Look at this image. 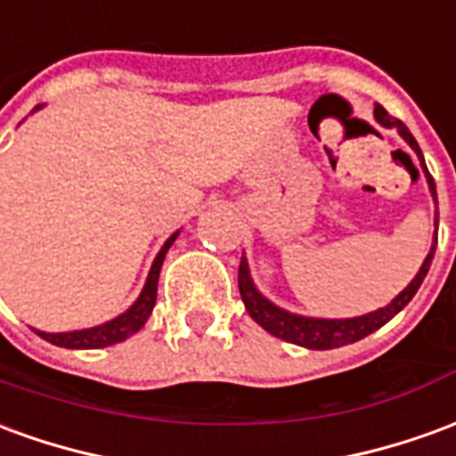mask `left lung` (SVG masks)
Returning <instances> with one entry per match:
<instances>
[{
  "label": "left lung",
  "mask_w": 456,
  "mask_h": 456,
  "mask_svg": "<svg viewBox=\"0 0 456 456\" xmlns=\"http://www.w3.org/2000/svg\"><path fill=\"white\" fill-rule=\"evenodd\" d=\"M373 115H376V119L383 127H395L400 137L410 144V150L418 154L419 167H422L425 176H428L429 193H432V199L437 203V189H435V182H432L428 167H425V159H422V151H419L415 137L410 134L408 127L398 118H390L388 112L380 108V105H376ZM435 228H437V213H435ZM435 248H437V240H432L428 257H425V263L418 270V274L412 277V282L388 306H380V309L370 312V314L354 316V319H314V316L292 314V312H287L282 306L273 305L255 287L253 277H250V267H248L245 257H240V267H238V289H240V297H243L248 314L253 316L265 331H270L273 337L282 338V341L297 344V346L326 351V348H338L346 346V344H354V341H361L368 334L378 331L383 324H388L390 319L398 314L400 309L408 305L410 299L415 297V292L419 289V285H422V280H425V274L429 270V265H432V257H435Z\"/></svg>",
  "instance_id": "obj_1"
}]
</instances>
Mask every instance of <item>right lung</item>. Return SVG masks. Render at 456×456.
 <instances>
[{"label": "right lung", "mask_w": 456, "mask_h": 456, "mask_svg": "<svg viewBox=\"0 0 456 456\" xmlns=\"http://www.w3.org/2000/svg\"><path fill=\"white\" fill-rule=\"evenodd\" d=\"M176 235H179V231L171 235L167 243L161 245V250L157 253V257H154V263H151V270L150 274H147V282H144L142 295L137 297V302H134L125 314L115 316V319H110V322H105V324L93 326V329H80V331H63V334H46V331H37V329H34V331H37L41 338H46V341H51V344H56V346H63V348L112 346V344L125 341V338L132 337V334H137L142 326L147 324L151 309H154L161 263H164V255H167V250L171 248V243L176 240Z\"/></svg>", "instance_id": "1"}]
</instances>
